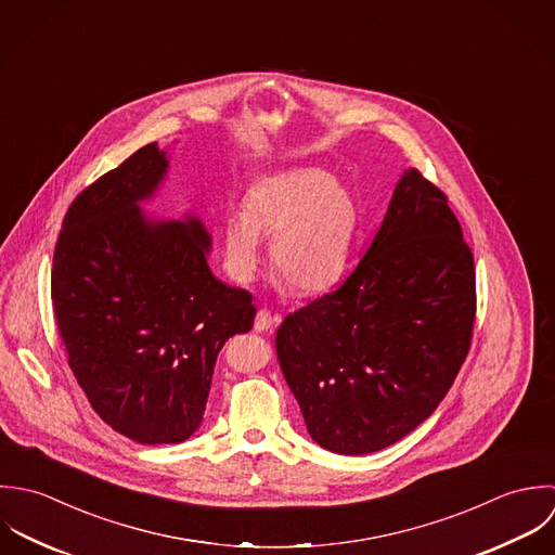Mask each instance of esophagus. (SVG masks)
I'll return each instance as SVG.
<instances>
[{
    "mask_svg": "<svg viewBox=\"0 0 555 555\" xmlns=\"http://www.w3.org/2000/svg\"><path fill=\"white\" fill-rule=\"evenodd\" d=\"M276 322L279 320L268 309H261V311H257V318H255V331L257 333H268V331H272V326Z\"/></svg>",
    "mask_w": 555,
    "mask_h": 555,
    "instance_id": "obj_1",
    "label": "esophagus"
}]
</instances>
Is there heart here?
<instances>
[{
    "instance_id": "obj_1",
    "label": "heart",
    "mask_w": 555,
    "mask_h": 555,
    "mask_svg": "<svg viewBox=\"0 0 555 555\" xmlns=\"http://www.w3.org/2000/svg\"><path fill=\"white\" fill-rule=\"evenodd\" d=\"M358 227L351 193L318 167H296L259 178L244 197V212L222 224L231 276L253 281L263 259L261 235L272 240V270L285 289L320 296L343 279Z\"/></svg>"
}]
</instances>
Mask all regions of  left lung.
Wrapping results in <instances>:
<instances>
[{
  "instance_id": "obj_1",
  "label": "left lung",
  "mask_w": 555,
  "mask_h": 555,
  "mask_svg": "<svg viewBox=\"0 0 555 555\" xmlns=\"http://www.w3.org/2000/svg\"><path fill=\"white\" fill-rule=\"evenodd\" d=\"M474 257L446 195L408 167L369 250L276 333L309 436L338 454L388 448L440 405L469 349Z\"/></svg>"
}]
</instances>
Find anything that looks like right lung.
<instances>
[{
  "instance_id": "obj_1",
  "label": "right lung",
  "mask_w": 555,
  "mask_h": 555,
  "mask_svg": "<svg viewBox=\"0 0 555 555\" xmlns=\"http://www.w3.org/2000/svg\"><path fill=\"white\" fill-rule=\"evenodd\" d=\"M169 173L156 141L86 189L60 233L51 296L68 364L94 412L139 443H180L202 425L217 356L255 307L219 281L212 235L186 212H143Z\"/></svg>"
}]
</instances>
